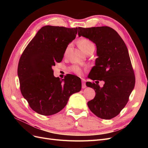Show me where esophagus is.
I'll return each mask as SVG.
<instances>
[{"instance_id":"obj_1","label":"esophagus","mask_w":148,"mask_h":148,"mask_svg":"<svg viewBox=\"0 0 148 148\" xmlns=\"http://www.w3.org/2000/svg\"><path fill=\"white\" fill-rule=\"evenodd\" d=\"M82 88L84 89V88H86V84H85L84 80L83 79H82Z\"/></svg>"}]
</instances>
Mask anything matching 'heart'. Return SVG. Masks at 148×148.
<instances>
[{
	"mask_svg": "<svg viewBox=\"0 0 148 148\" xmlns=\"http://www.w3.org/2000/svg\"><path fill=\"white\" fill-rule=\"evenodd\" d=\"M78 45L79 47H80V49H82L83 52H86L89 48H91L92 47H95V45H94L93 43L89 41V39H86V38H83L80 39L79 42H78ZM70 45L66 47V52L68 51V49L70 47ZM70 70L73 71L74 73H77V75H82V70L80 67L78 66H71L70 68Z\"/></svg>",
	"mask_w": 148,
	"mask_h": 148,
	"instance_id": "obj_1",
	"label": "heart"
}]
</instances>
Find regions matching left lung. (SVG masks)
<instances>
[{"mask_svg":"<svg viewBox=\"0 0 148 148\" xmlns=\"http://www.w3.org/2000/svg\"><path fill=\"white\" fill-rule=\"evenodd\" d=\"M78 36H83L96 44L98 57L88 75L92 80L104 81L100 87L86 82L95 89L96 96L88 106L97 117L111 119L117 116L128 101L135 84V77L126 44L116 31L108 26L78 28Z\"/></svg>","mask_w":148,"mask_h":148,"instance_id":"left-lung-1","label":"left lung"}]
</instances>
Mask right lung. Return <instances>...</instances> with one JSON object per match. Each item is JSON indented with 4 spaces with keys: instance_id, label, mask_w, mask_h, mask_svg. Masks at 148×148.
Masks as SVG:
<instances>
[{
    "instance_id": "1",
    "label": "right lung",
    "mask_w": 148,
    "mask_h": 148,
    "mask_svg": "<svg viewBox=\"0 0 148 148\" xmlns=\"http://www.w3.org/2000/svg\"><path fill=\"white\" fill-rule=\"evenodd\" d=\"M78 28L44 26L26 46L18 66L22 95L30 107L42 115L63 109L71 95L80 91L81 79L73 75L62 80L53 76L52 67L60 62Z\"/></svg>"
}]
</instances>
